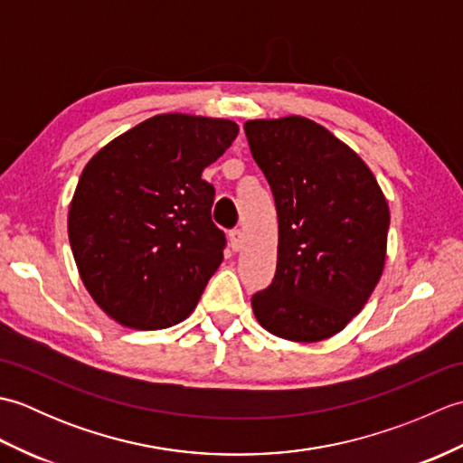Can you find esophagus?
<instances>
[{"label":"esophagus","instance_id":"obj_1","mask_svg":"<svg viewBox=\"0 0 463 463\" xmlns=\"http://www.w3.org/2000/svg\"><path fill=\"white\" fill-rule=\"evenodd\" d=\"M242 231L241 229H232L229 232V242H231V249L232 250H239L242 247Z\"/></svg>","mask_w":463,"mask_h":463}]
</instances>
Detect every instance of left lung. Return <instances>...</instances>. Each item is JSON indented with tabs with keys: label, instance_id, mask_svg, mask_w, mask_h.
<instances>
[{
	"label": "left lung",
	"instance_id": "left-lung-1",
	"mask_svg": "<svg viewBox=\"0 0 463 463\" xmlns=\"http://www.w3.org/2000/svg\"><path fill=\"white\" fill-rule=\"evenodd\" d=\"M279 216L277 272L252 297L270 334L318 342L364 308L382 277L388 203L348 145L304 117L244 123Z\"/></svg>",
	"mask_w": 463,
	"mask_h": 463
}]
</instances>
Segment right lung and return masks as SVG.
Segmentation results:
<instances>
[{
    "label": "right lung",
    "mask_w": 463,
    "mask_h": 463,
    "mask_svg": "<svg viewBox=\"0 0 463 463\" xmlns=\"http://www.w3.org/2000/svg\"><path fill=\"white\" fill-rule=\"evenodd\" d=\"M237 123L156 115L87 163L69 206V242L85 288L123 326L184 320L222 262L204 166L229 149Z\"/></svg>",
    "instance_id": "right-lung-1"
}]
</instances>
